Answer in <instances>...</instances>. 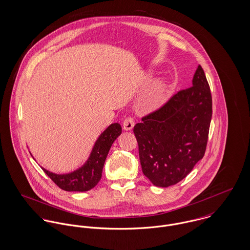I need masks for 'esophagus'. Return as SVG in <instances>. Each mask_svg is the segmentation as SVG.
<instances>
[{
  "mask_svg": "<svg viewBox=\"0 0 250 250\" xmlns=\"http://www.w3.org/2000/svg\"><path fill=\"white\" fill-rule=\"evenodd\" d=\"M135 126V120L133 117L131 116H128L124 119L123 121V129L125 131H130L133 129V127Z\"/></svg>",
  "mask_w": 250,
  "mask_h": 250,
  "instance_id": "1",
  "label": "esophagus"
}]
</instances>
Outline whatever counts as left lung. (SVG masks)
<instances>
[{
	"instance_id": "left-lung-1",
	"label": "left lung",
	"mask_w": 250,
	"mask_h": 250,
	"mask_svg": "<svg viewBox=\"0 0 250 250\" xmlns=\"http://www.w3.org/2000/svg\"><path fill=\"white\" fill-rule=\"evenodd\" d=\"M212 112L210 85L198 65L192 86L172 95L135 125L143 174L153 185L177 184L203 158Z\"/></svg>"
}]
</instances>
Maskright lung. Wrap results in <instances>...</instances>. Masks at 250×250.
I'll return each mask as SVG.
<instances>
[{"label": "right lung", "mask_w": 250, "mask_h": 250, "mask_svg": "<svg viewBox=\"0 0 250 250\" xmlns=\"http://www.w3.org/2000/svg\"><path fill=\"white\" fill-rule=\"evenodd\" d=\"M120 124L113 123L101 134L88 161L83 167L68 174H55L44 168L43 171L62 189L66 191H86L94 188L102 177V170L107 153L113 142L121 134Z\"/></svg>", "instance_id": "obj_1"}]
</instances>
